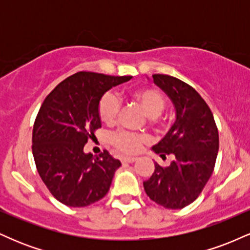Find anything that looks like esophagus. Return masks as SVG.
<instances>
[{
    "instance_id": "1",
    "label": "esophagus",
    "mask_w": 250,
    "mask_h": 250,
    "mask_svg": "<svg viewBox=\"0 0 250 250\" xmlns=\"http://www.w3.org/2000/svg\"><path fill=\"white\" fill-rule=\"evenodd\" d=\"M136 157H130V156H125V157H122L121 159V161H122V163H133V162H135L136 161Z\"/></svg>"
}]
</instances>
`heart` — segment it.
Listing matches in <instances>:
<instances>
[{
    "instance_id": "obj_1",
    "label": "heart",
    "mask_w": 250,
    "mask_h": 250,
    "mask_svg": "<svg viewBox=\"0 0 250 250\" xmlns=\"http://www.w3.org/2000/svg\"><path fill=\"white\" fill-rule=\"evenodd\" d=\"M134 100L145 114L149 117L150 122L155 125H162L160 114L165 108V99L162 94L153 88H141L130 93ZM120 110L119 99L111 93H105L99 102V115L101 121L107 125H114ZM109 141L119 151L125 154L139 153L143 145L149 142V137L145 134H135L129 131H116L111 134Z\"/></svg>"
}]
</instances>
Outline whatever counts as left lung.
Here are the masks:
<instances>
[{"label": "left lung", "mask_w": 250, "mask_h": 250, "mask_svg": "<svg viewBox=\"0 0 250 250\" xmlns=\"http://www.w3.org/2000/svg\"><path fill=\"white\" fill-rule=\"evenodd\" d=\"M153 79L173 102L176 113L174 125L153 151L162 159L166 155L175 159L166 168L155 163L154 173L143 187L157 205L181 209L197 199L213 174L219 131L210 108L193 87L163 74H155Z\"/></svg>", "instance_id": "1"}]
</instances>
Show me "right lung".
Listing matches in <instances>:
<instances>
[{
  "mask_svg": "<svg viewBox=\"0 0 250 250\" xmlns=\"http://www.w3.org/2000/svg\"><path fill=\"white\" fill-rule=\"evenodd\" d=\"M131 77L80 71L43 101L33 128V155L42 181L63 205L87 207L108 193L121 162L107 150L94 157L83 148L101 128V97Z\"/></svg>",
  "mask_w": 250,
  "mask_h": 250,
  "instance_id": "obj_1",
  "label": "right lung"
}]
</instances>
